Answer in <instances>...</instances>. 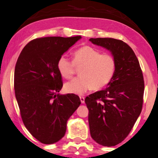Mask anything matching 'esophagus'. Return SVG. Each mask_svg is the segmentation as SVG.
Listing matches in <instances>:
<instances>
[{
  "instance_id": "1",
  "label": "esophagus",
  "mask_w": 158,
  "mask_h": 158,
  "mask_svg": "<svg viewBox=\"0 0 158 158\" xmlns=\"http://www.w3.org/2000/svg\"><path fill=\"white\" fill-rule=\"evenodd\" d=\"M80 99H81V102L82 104L85 103V97H80Z\"/></svg>"
}]
</instances>
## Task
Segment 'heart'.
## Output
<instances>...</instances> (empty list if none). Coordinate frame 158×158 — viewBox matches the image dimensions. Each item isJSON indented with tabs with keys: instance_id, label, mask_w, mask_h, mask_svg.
Segmentation results:
<instances>
[{
	"instance_id": "b5f03b06",
	"label": "heart",
	"mask_w": 158,
	"mask_h": 158,
	"mask_svg": "<svg viewBox=\"0 0 158 158\" xmlns=\"http://www.w3.org/2000/svg\"><path fill=\"white\" fill-rule=\"evenodd\" d=\"M80 69L77 78L65 84L67 92L82 94L92 88L99 90L111 81L116 69V60L110 54H101L89 46L81 47L73 54V61L61 56L57 61V69L63 77L71 79Z\"/></svg>"
}]
</instances>
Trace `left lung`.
I'll return each mask as SVG.
<instances>
[{
    "label": "left lung",
    "mask_w": 158,
    "mask_h": 158,
    "mask_svg": "<svg viewBox=\"0 0 158 158\" xmlns=\"http://www.w3.org/2000/svg\"><path fill=\"white\" fill-rule=\"evenodd\" d=\"M111 52L116 69L108 87L85 99L92 139L105 147L115 146L128 136L142 112L144 81L132 48L118 39L90 38Z\"/></svg>",
    "instance_id": "left-lung-1"
}]
</instances>
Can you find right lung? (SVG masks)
<instances>
[{
  "instance_id": "add662e5",
  "label": "right lung",
  "mask_w": 158,
  "mask_h": 158,
  "mask_svg": "<svg viewBox=\"0 0 158 158\" xmlns=\"http://www.w3.org/2000/svg\"><path fill=\"white\" fill-rule=\"evenodd\" d=\"M81 36L45 37L24 47L16 63L14 89L25 127L37 140L54 144L64 136L67 122L81 104L77 95H59L62 77L57 61Z\"/></svg>"
}]
</instances>
